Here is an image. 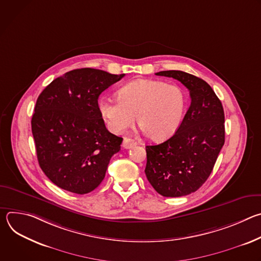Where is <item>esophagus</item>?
Returning <instances> with one entry per match:
<instances>
[{"instance_id":"1","label":"esophagus","mask_w":261,"mask_h":261,"mask_svg":"<svg viewBox=\"0 0 261 261\" xmlns=\"http://www.w3.org/2000/svg\"><path fill=\"white\" fill-rule=\"evenodd\" d=\"M136 144V141L132 138H128V137H125L124 138V141H123V147L125 148H131L132 146H134Z\"/></svg>"}]
</instances>
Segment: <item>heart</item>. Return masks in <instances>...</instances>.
Masks as SVG:
<instances>
[{"label": "heart", "mask_w": 261, "mask_h": 261, "mask_svg": "<svg viewBox=\"0 0 261 261\" xmlns=\"http://www.w3.org/2000/svg\"><path fill=\"white\" fill-rule=\"evenodd\" d=\"M118 99L102 98L98 108L107 128L123 133L136 117L148 138L161 141L179 127L186 110V95L176 86L155 80H137L117 92Z\"/></svg>", "instance_id": "heart-1"}]
</instances>
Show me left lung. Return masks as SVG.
Wrapping results in <instances>:
<instances>
[{"label": "left lung", "instance_id": "1", "mask_svg": "<svg viewBox=\"0 0 261 261\" xmlns=\"http://www.w3.org/2000/svg\"><path fill=\"white\" fill-rule=\"evenodd\" d=\"M180 82L191 104L176 132L157 145H146L145 175L165 197H180L198 190L210 176L225 141L224 110L211 86L178 70L156 73Z\"/></svg>", "mask_w": 261, "mask_h": 261}]
</instances>
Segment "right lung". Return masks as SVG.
Wrapping results in <instances>:
<instances>
[{
    "label": "right lung",
    "instance_id": "obj_1",
    "mask_svg": "<svg viewBox=\"0 0 261 261\" xmlns=\"http://www.w3.org/2000/svg\"><path fill=\"white\" fill-rule=\"evenodd\" d=\"M124 76L75 69L53 81L37 99L31 122L37 158L58 187L87 194L103 180L123 138L106 129L98 98Z\"/></svg>",
    "mask_w": 261,
    "mask_h": 261
}]
</instances>
